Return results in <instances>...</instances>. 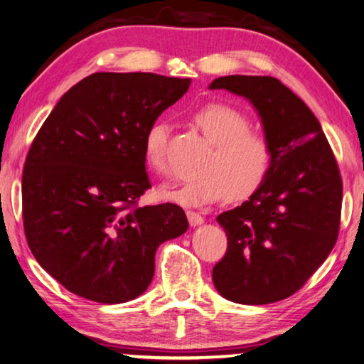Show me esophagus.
<instances>
[{"label": "esophagus", "mask_w": 364, "mask_h": 364, "mask_svg": "<svg viewBox=\"0 0 364 364\" xmlns=\"http://www.w3.org/2000/svg\"><path fill=\"white\" fill-rule=\"evenodd\" d=\"M186 217H188V222H189V225H191V227L200 225L204 222L203 215H200L199 213H194V210H186Z\"/></svg>", "instance_id": "obj_1"}]
</instances>
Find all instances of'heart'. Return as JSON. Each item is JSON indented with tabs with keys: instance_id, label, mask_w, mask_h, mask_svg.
<instances>
[{
	"instance_id": "obj_1",
	"label": "heart",
	"mask_w": 364,
	"mask_h": 364,
	"mask_svg": "<svg viewBox=\"0 0 364 364\" xmlns=\"http://www.w3.org/2000/svg\"><path fill=\"white\" fill-rule=\"evenodd\" d=\"M193 121L210 142V150L200 161V173L178 186L159 189L161 199L181 205H204L224 198L245 199L267 180L273 165V147L268 137L253 130L245 112L225 102H209L193 114ZM165 121L151 122L145 130L142 154L151 171L166 175Z\"/></svg>"
}]
</instances>
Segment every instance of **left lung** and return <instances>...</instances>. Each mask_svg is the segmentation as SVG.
Masks as SVG:
<instances>
[{
	"label": "left lung",
	"mask_w": 364,
	"mask_h": 364,
	"mask_svg": "<svg viewBox=\"0 0 364 364\" xmlns=\"http://www.w3.org/2000/svg\"><path fill=\"white\" fill-rule=\"evenodd\" d=\"M210 90L252 102L273 147V165L250 199L217 215L227 252L213 269L215 289L247 306L283 301L316 273L340 229L341 176L321 124L273 77L229 75Z\"/></svg>",
	"instance_id": "1"
}]
</instances>
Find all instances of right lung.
Instances as JSON below:
<instances>
[{"mask_svg": "<svg viewBox=\"0 0 364 364\" xmlns=\"http://www.w3.org/2000/svg\"><path fill=\"white\" fill-rule=\"evenodd\" d=\"M191 80L93 73L42 124L23 171V219L34 258L85 299L121 304L142 294L161 243L188 230L176 204L137 208L150 188L145 130Z\"/></svg>", "mask_w": 364, "mask_h": 364, "instance_id": "obj_1", "label": "right lung"}]
</instances>
